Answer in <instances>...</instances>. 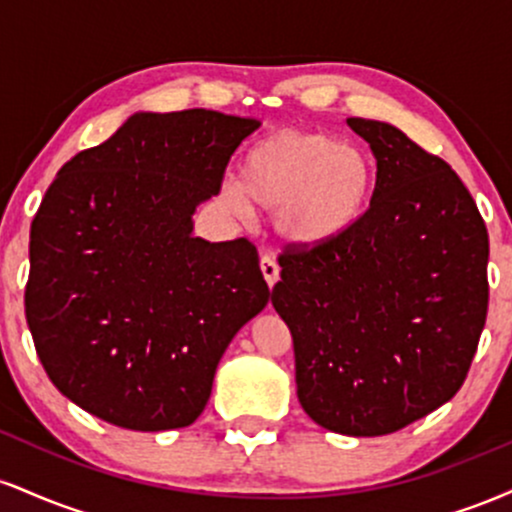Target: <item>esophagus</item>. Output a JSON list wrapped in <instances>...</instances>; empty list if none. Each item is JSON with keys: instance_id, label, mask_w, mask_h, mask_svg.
<instances>
[{"instance_id": "34e87169", "label": "esophagus", "mask_w": 512, "mask_h": 512, "mask_svg": "<svg viewBox=\"0 0 512 512\" xmlns=\"http://www.w3.org/2000/svg\"><path fill=\"white\" fill-rule=\"evenodd\" d=\"M260 269H262V276H264V281H267L269 289H274V284L279 281V264H276L274 257L272 255H262Z\"/></svg>"}]
</instances>
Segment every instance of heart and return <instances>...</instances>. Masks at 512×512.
Returning a JSON list of instances; mask_svg holds the SVG:
<instances>
[{"mask_svg": "<svg viewBox=\"0 0 512 512\" xmlns=\"http://www.w3.org/2000/svg\"><path fill=\"white\" fill-rule=\"evenodd\" d=\"M373 192L368 151L305 129L257 139L240 161V178L223 185L233 209L276 214L281 236L301 248L346 236L366 216Z\"/></svg>", "mask_w": 512, "mask_h": 512, "instance_id": "1", "label": "heart"}]
</instances>
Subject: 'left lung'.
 Segmentation results:
<instances>
[{
  "label": "left lung",
  "mask_w": 512,
  "mask_h": 512,
  "mask_svg": "<svg viewBox=\"0 0 512 512\" xmlns=\"http://www.w3.org/2000/svg\"><path fill=\"white\" fill-rule=\"evenodd\" d=\"M346 125L378 161L370 207L346 236L281 252L272 305L305 414L363 438L424 419L462 387L489 308V233L443 158L387 122Z\"/></svg>",
  "instance_id": "left-lung-1"
}]
</instances>
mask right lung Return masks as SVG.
<instances>
[{
  "instance_id": "1",
  "label": "right lung",
  "mask_w": 512,
  "mask_h": 512,
  "mask_svg": "<svg viewBox=\"0 0 512 512\" xmlns=\"http://www.w3.org/2000/svg\"><path fill=\"white\" fill-rule=\"evenodd\" d=\"M260 122L192 108L137 113L79 151L31 223L26 320L64 397L132 431L190 426L223 351L269 301L248 238L192 236Z\"/></svg>"
}]
</instances>
